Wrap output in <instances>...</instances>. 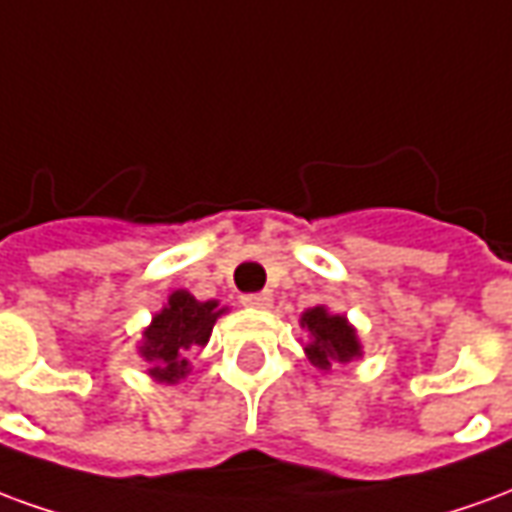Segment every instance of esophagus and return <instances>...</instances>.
<instances>
[{
	"label": "esophagus",
	"mask_w": 512,
	"mask_h": 512,
	"mask_svg": "<svg viewBox=\"0 0 512 512\" xmlns=\"http://www.w3.org/2000/svg\"><path fill=\"white\" fill-rule=\"evenodd\" d=\"M246 307H255V310H268L271 304H274V296L263 290V293H246L244 299H241Z\"/></svg>",
	"instance_id": "esophagus-1"
}]
</instances>
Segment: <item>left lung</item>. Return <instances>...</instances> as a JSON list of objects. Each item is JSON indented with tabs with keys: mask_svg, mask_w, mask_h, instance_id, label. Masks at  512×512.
<instances>
[{
	"mask_svg": "<svg viewBox=\"0 0 512 512\" xmlns=\"http://www.w3.org/2000/svg\"><path fill=\"white\" fill-rule=\"evenodd\" d=\"M301 326L310 332V343L304 354L318 370H332V365H345L362 356V343L356 329L345 321V315H334L326 307H312L301 315Z\"/></svg>",
	"mask_w": 512,
	"mask_h": 512,
	"instance_id": "1",
	"label": "left lung"
}]
</instances>
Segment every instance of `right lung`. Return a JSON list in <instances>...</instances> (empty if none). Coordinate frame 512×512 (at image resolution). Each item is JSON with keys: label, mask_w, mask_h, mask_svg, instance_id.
Segmentation results:
<instances>
[{"label": "right lung", "mask_w": 512, "mask_h": 512, "mask_svg": "<svg viewBox=\"0 0 512 512\" xmlns=\"http://www.w3.org/2000/svg\"><path fill=\"white\" fill-rule=\"evenodd\" d=\"M219 301H197L189 290H172L164 310L142 332L139 354L150 362V376L164 384H178L189 373V351L205 348L213 323L224 315Z\"/></svg>", "instance_id": "add662e5"}]
</instances>
